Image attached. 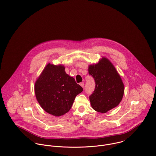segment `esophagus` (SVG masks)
<instances>
[{
  "mask_svg": "<svg viewBox=\"0 0 156 156\" xmlns=\"http://www.w3.org/2000/svg\"><path fill=\"white\" fill-rule=\"evenodd\" d=\"M80 84V86H81L82 87H84V83L82 82V83H81Z\"/></svg>",
  "mask_w": 156,
  "mask_h": 156,
  "instance_id": "esophagus-1",
  "label": "esophagus"
}]
</instances>
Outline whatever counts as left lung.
<instances>
[{
  "instance_id": "1",
  "label": "left lung",
  "mask_w": 156,
  "mask_h": 156,
  "mask_svg": "<svg viewBox=\"0 0 156 156\" xmlns=\"http://www.w3.org/2000/svg\"><path fill=\"white\" fill-rule=\"evenodd\" d=\"M89 74L94 78L95 87L89 96L92 108L106 113L119 105L124 94L122 80L112 64L106 58L89 67Z\"/></svg>"
}]
</instances>
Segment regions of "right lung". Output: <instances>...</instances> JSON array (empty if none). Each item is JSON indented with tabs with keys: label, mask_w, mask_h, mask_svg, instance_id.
Here are the masks:
<instances>
[{
	"label": "right lung",
	"mask_w": 156,
	"mask_h": 156,
	"mask_svg": "<svg viewBox=\"0 0 156 156\" xmlns=\"http://www.w3.org/2000/svg\"><path fill=\"white\" fill-rule=\"evenodd\" d=\"M64 70L62 66L48 64L34 85L39 105L45 111L55 116L69 112L76 95L83 90Z\"/></svg>",
	"instance_id": "1"
}]
</instances>
